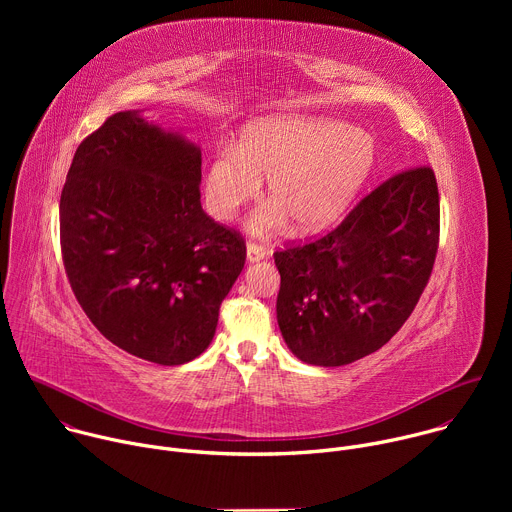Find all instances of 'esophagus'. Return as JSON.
Segmentation results:
<instances>
[{
  "mask_svg": "<svg viewBox=\"0 0 512 512\" xmlns=\"http://www.w3.org/2000/svg\"><path fill=\"white\" fill-rule=\"evenodd\" d=\"M267 257V251L259 243H247V261H261Z\"/></svg>",
  "mask_w": 512,
  "mask_h": 512,
  "instance_id": "obj_1",
  "label": "esophagus"
}]
</instances>
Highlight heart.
Wrapping results in <instances>:
<instances>
[{
    "mask_svg": "<svg viewBox=\"0 0 512 512\" xmlns=\"http://www.w3.org/2000/svg\"><path fill=\"white\" fill-rule=\"evenodd\" d=\"M375 164L369 133L332 119L271 115L249 123L237 150H218L204 174V202L218 221H231L261 190L267 198L249 223L269 235L294 223L298 233L332 225L367 182Z\"/></svg>",
    "mask_w": 512,
    "mask_h": 512,
    "instance_id": "obj_1",
    "label": "heart"
}]
</instances>
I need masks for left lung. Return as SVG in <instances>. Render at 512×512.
<instances>
[{
  "mask_svg": "<svg viewBox=\"0 0 512 512\" xmlns=\"http://www.w3.org/2000/svg\"><path fill=\"white\" fill-rule=\"evenodd\" d=\"M440 245V194L429 166L364 196L328 235L275 251L277 324L289 350L342 367L387 344L415 310Z\"/></svg>",
  "mask_w": 512,
  "mask_h": 512,
  "instance_id": "left-lung-1",
  "label": "left lung"
}]
</instances>
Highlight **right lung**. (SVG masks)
<instances>
[{"label":"right lung","mask_w":512,"mask_h":512,"mask_svg":"<svg viewBox=\"0 0 512 512\" xmlns=\"http://www.w3.org/2000/svg\"><path fill=\"white\" fill-rule=\"evenodd\" d=\"M200 148L137 111L83 139L60 194V249L75 298L125 352L164 367L212 342L243 271V237L200 204Z\"/></svg>","instance_id":"1"}]
</instances>
